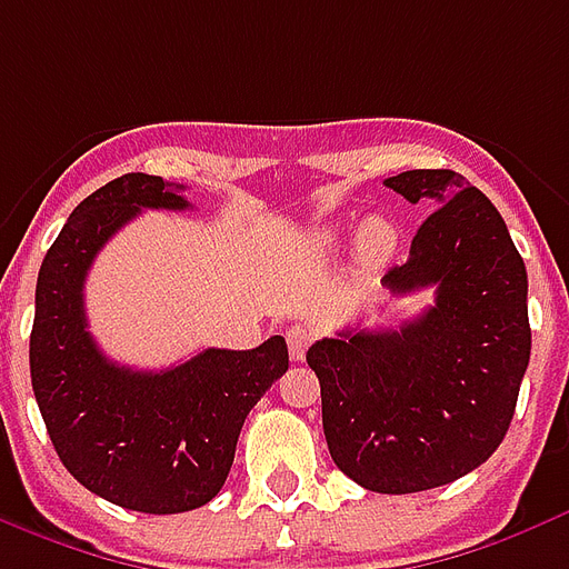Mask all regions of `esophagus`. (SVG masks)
Returning a JSON list of instances; mask_svg holds the SVG:
<instances>
[{
    "label": "esophagus",
    "mask_w": 569,
    "mask_h": 569,
    "mask_svg": "<svg viewBox=\"0 0 569 569\" xmlns=\"http://www.w3.org/2000/svg\"><path fill=\"white\" fill-rule=\"evenodd\" d=\"M286 343H289V356H292V361H301L307 356V347L313 343V328L292 326L286 331Z\"/></svg>",
    "instance_id": "obj_1"
}]
</instances>
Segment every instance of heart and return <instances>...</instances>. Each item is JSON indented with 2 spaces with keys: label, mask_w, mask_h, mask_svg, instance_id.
Wrapping results in <instances>:
<instances>
[{
  "label": "heart",
  "mask_w": 569,
  "mask_h": 569,
  "mask_svg": "<svg viewBox=\"0 0 569 569\" xmlns=\"http://www.w3.org/2000/svg\"><path fill=\"white\" fill-rule=\"evenodd\" d=\"M319 247L322 250H338L340 247V234L338 231H322L319 234ZM398 247V231L391 226L389 220H380V217H373L359 229V241H356V250H359L361 264H368V268H377L389 259L391 252Z\"/></svg>",
  "instance_id": "heart-1"
}]
</instances>
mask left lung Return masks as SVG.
<instances>
[{
	"instance_id": "1",
	"label": "left lung",
	"mask_w": 569,
	"mask_h": 569,
	"mask_svg": "<svg viewBox=\"0 0 569 569\" xmlns=\"http://www.w3.org/2000/svg\"><path fill=\"white\" fill-rule=\"evenodd\" d=\"M440 208L382 286L435 289L401 328H347L307 349L335 465L380 495H413L477 470L507 435L531 359L528 271L498 208L449 168L386 180Z\"/></svg>"
}]
</instances>
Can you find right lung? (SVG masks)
I'll list each match as a JSON object with an SVG mask.
<instances>
[{
    "instance_id": "1",
    "label": "right lung",
    "mask_w": 569,
    "mask_h": 569,
    "mask_svg": "<svg viewBox=\"0 0 569 569\" xmlns=\"http://www.w3.org/2000/svg\"><path fill=\"white\" fill-rule=\"evenodd\" d=\"M178 183L123 174L71 210L41 262L29 373L50 443L92 495L134 512H187L220 495L243 419L289 368L273 335L256 349H201L166 370H132L96 347L83 280L108 238L144 208L187 210Z\"/></svg>"
}]
</instances>
